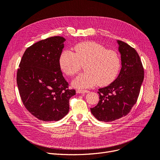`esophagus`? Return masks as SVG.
Wrapping results in <instances>:
<instances>
[{
    "label": "esophagus",
    "instance_id": "obj_1",
    "mask_svg": "<svg viewBox=\"0 0 160 160\" xmlns=\"http://www.w3.org/2000/svg\"><path fill=\"white\" fill-rule=\"evenodd\" d=\"M89 92L88 90H76V93L78 94H83V93H88Z\"/></svg>",
    "mask_w": 160,
    "mask_h": 160
}]
</instances>
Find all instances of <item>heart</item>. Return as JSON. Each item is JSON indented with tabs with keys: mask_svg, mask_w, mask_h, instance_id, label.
Returning <instances> with one entry per match:
<instances>
[{
	"mask_svg": "<svg viewBox=\"0 0 160 160\" xmlns=\"http://www.w3.org/2000/svg\"><path fill=\"white\" fill-rule=\"evenodd\" d=\"M74 52L64 50L60 55V64L63 73L74 76L84 65V73L77 76L72 84L77 88L92 87L97 84L104 86L115 79L121 67L117 53L107 49L102 45L92 42L75 45Z\"/></svg>",
	"mask_w": 160,
	"mask_h": 160,
	"instance_id": "b5f03b06",
	"label": "heart"
}]
</instances>
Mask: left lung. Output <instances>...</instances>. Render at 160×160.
<instances>
[{"instance_id": "1", "label": "left lung", "mask_w": 160, "mask_h": 160, "mask_svg": "<svg viewBox=\"0 0 160 160\" xmlns=\"http://www.w3.org/2000/svg\"><path fill=\"white\" fill-rule=\"evenodd\" d=\"M117 43L121 60L119 74L111 84L98 89L99 102L90 108L100 121L111 122L127 115L137 102L144 78L142 63L136 50L122 41Z\"/></svg>"}]
</instances>
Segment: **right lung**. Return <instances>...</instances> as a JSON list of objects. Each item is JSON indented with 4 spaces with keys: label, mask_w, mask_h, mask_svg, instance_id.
<instances>
[{
    "label": "right lung",
    "mask_w": 160,
    "mask_h": 160,
    "mask_svg": "<svg viewBox=\"0 0 160 160\" xmlns=\"http://www.w3.org/2000/svg\"><path fill=\"white\" fill-rule=\"evenodd\" d=\"M66 39L55 36L27 48L17 70V83L24 106L43 121H58L69 112V100L76 94L68 89L60 57Z\"/></svg>",
    "instance_id": "add662e5"
}]
</instances>
